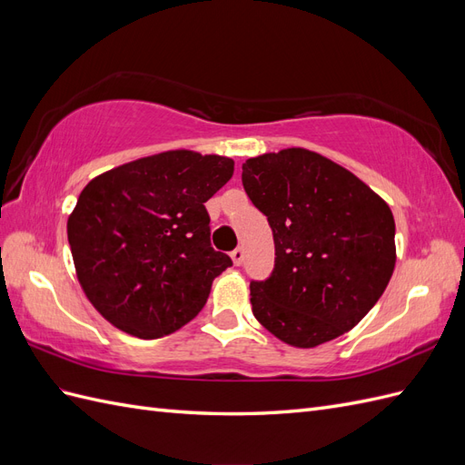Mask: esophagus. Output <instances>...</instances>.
<instances>
[{"label":"esophagus","mask_w":465,"mask_h":465,"mask_svg":"<svg viewBox=\"0 0 465 465\" xmlns=\"http://www.w3.org/2000/svg\"><path fill=\"white\" fill-rule=\"evenodd\" d=\"M231 258L234 262V265H242V262H244V250L242 248H234L231 252Z\"/></svg>","instance_id":"34e87169"}]
</instances>
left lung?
Instances as JSON below:
<instances>
[{"label": "left lung", "instance_id": "1", "mask_svg": "<svg viewBox=\"0 0 465 465\" xmlns=\"http://www.w3.org/2000/svg\"><path fill=\"white\" fill-rule=\"evenodd\" d=\"M242 184L275 242L272 277L250 283L256 320L299 349L353 330L396 267L388 203L341 164L302 147L248 159Z\"/></svg>", "mask_w": 465, "mask_h": 465}]
</instances>
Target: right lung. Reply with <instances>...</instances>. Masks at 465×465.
I'll use <instances>...</instances> for the list:
<instances>
[{"instance_id": "1", "label": "right lung", "mask_w": 465, "mask_h": 465, "mask_svg": "<svg viewBox=\"0 0 465 465\" xmlns=\"http://www.w3.org/2000/svg\"><path fill=\"white\" fill-rule=\"evenodd\" d=\"M234 161L164 151L93 178L67 219L85 297L118 330L157 340L207 302L231 258L211 248L205 202L232 178Z\"/></svg>"}]
</instances>
